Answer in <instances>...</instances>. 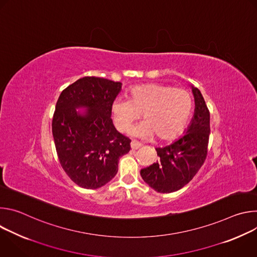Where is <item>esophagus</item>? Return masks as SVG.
I'll return each instance as SVG.
<instances>
[{
    "instance_id": "34e87169",
    "label": "esophagus",
    "mask_w": 257,
    "mask_h": 257,
    "mask_svg": "<svg viewBox=\"0 0 257 257\" xmlns=\"http://www.w3.org/2000/svg\"><path fill=\"white\" fill-rule=\"evenodd\" d=\"M139 148H141V143H139L137 140H132V141H131V149H132V150L136 151V150H138Z\"/></svg>"
}]
</instances>
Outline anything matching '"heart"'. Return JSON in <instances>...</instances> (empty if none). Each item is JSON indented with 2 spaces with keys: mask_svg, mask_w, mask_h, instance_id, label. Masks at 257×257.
<instances>
[{
  "mask_svg": "<svg viewBox=\"0 0 257 257\" xmlns=\"http://www.w3.org/2000/svg\"><path fill=\"white\" fill-rule=\"evenodd\" d=\"M193 107L191 94L183 88L149 83L130 88L128 99L117 97L111 104V114L116 128L127 131L140 117L145 119L131 131L133 136L168 140L178 135L186 126Z\"/></svg>",
  "mask_w": 257,
  "mask_h": 257,
  "instance_id": "obj_1",
  "label": "heart"
}]
</instances>
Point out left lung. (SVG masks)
Returning a JSON list of instances; mask_svg holds the SVG:
<instances>
[{"mask_svg": "<svg viewBox=\"0 0 257 257\" xmlns=\"http://www.w3.org/2000/svg\"><path fill=\"white\" fill-rule=\"evenodd\" d=\"M194 96L193 118L184 135L164 148L156 149L160 160L140 171L143 181L160 193L184 187L203 165L209 138V112L200 90L190 85Z\"/></svg>", "mask_w": 257, "mask_h": 257, "instance_id": "1", "label": "left lung"}]
</instances>
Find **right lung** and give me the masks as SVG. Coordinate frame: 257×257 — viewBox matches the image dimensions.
Masks as SVG:
<instances>
[{
    "instance_id": "add662e5",
    "label": "right lung",
    "mask_w": 257,
    "mask_h": 257,
    "mask_svg": "<svg viewBox=\"0 0 257 257\" xmlns=\"http://www.w3.org/2000/svg\"><path fill=\"white\" fill-rule=\"evenodd\" d=\"M121 89V82L83 77L58 98L52 123L57 155L66 174L82 188L105 185L116 176L120 157L131 149V140L111 119V104Z\"/></svg>"
}]
</instances>
